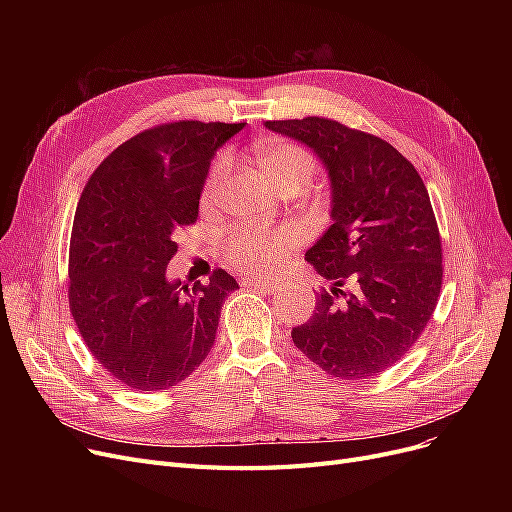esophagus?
<instances>
[{
  "label": "esophagus",
  "mask_w": 512,
  "mask_h": 512,
  "mask_svg": "<svg viewBox=\"0 0 512 512\" xmlns=\"http://www.w3.org/2000/svg\"><path fill=\"white\" fill-rule=\"evenodd\" d=\"M242 286H249V288H261L265 292H276L280 286L276 282L270 280H261V278H242Z\"/></svg>",
  "instance_id": "esophagus-1"
}]
</instances>
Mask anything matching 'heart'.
Returning <instances> with one entry per match:
<instances>
[{"label": "heart", "mask_w": 512, "mask_h": 512, "mask_svg": "<svg viewBox=\"0 0 512 512\" xmlns=\"http://www.w3.org/2000/svg\"><path fill=\"white\" fill-rule=\"evenodd\" d=\"M253 157L259 174L272 191L286 186H303L315 172V161L303 147L286 141H257ZM228 178V159L222 155L213 161L201 191V205L211 209L220 199ZM299 234L292 228H240L226 236L224 255L234 270L247 276H272L297 247Z\"/></svg>", "instance_id": "1"}]
</instances>
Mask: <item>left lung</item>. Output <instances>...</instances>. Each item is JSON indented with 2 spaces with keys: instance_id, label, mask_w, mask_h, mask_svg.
Masks as SVG:
<instances>
[{
  "instance_id": "8db88e82",
  "label": "left lung",
  "mask_w": 512,
  "mask_h": 512,
  "mask_svg": "<svg viewBox=\"0 0 512 512\" xmlns=\"http://www.w3.org/2000/svg\"><path fill=\"white\" fill-rule=\"evenodd\" d=\"M265 128L313 149L332 188V224L305 255L332 286L292 342L334 378L369 380L411 351L440 297L442 242L427 188L390 143L336 120Z\"/></svg>"
}]
</instances>
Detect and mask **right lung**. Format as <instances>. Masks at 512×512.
I'll use <instances>...</instances> for the list:
<instances>
[{"label":"right lung","instance_id":"1","mask_svg":"<svg viewBox=\"0 0 512 512\" xmlns=\"http://www.w3.org/2000/svg\"><path fill=\"white\" fill-rule=\"evenodd\" d=\"M245 128L182 120L139 132L107 155L80 195L68 299L91 355L120 384L168 390L209 355L236 280H168L180 228L197 222L211 159Z\"/></svg>","mask_w":512,"mask_h":512}]
</instances>
